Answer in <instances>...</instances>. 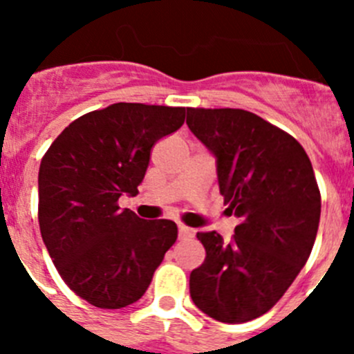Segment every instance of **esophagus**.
Listing matches in <instances>:
<instances>
[{
	"label": "esophagus",
	"instance_id": "esophagus-1",
	"mask_svg": "<svg viewBox=\"0 0 354 354\" xmlns=\"http://www.w3.org/2000/svg\"><path fill=\"white\" fill-rule=\"evenodd\" d=\"M195 236V230L186 225H179V239H192Z\"/></svg>",
	"mask_w": 354,
	"mask_h": 354
}]
</instances>
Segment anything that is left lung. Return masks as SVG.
Returning a JSON list of instances; mask_svg holds the SVG:
<instances>
[{
    "instance_id": "left-lung-1",
    "label": "left lung",
    "mask_w": 354,
    "mask_h": 354,
    "mask_svg": "<svg viewBox=\"0 0 354 354\" xmlns=\"http://www.w3.org/2000/svg\"><path fill=\"white\" fill-rule=\"evenodd\" d=\"M187 127L216 156L227 211L241 218L230 241L198 232L204 264L189 274L200 310L239 324L271 310L308 261L321 193L305 149L259 115L187 108Z\"/></svg>"
}]
</instances>
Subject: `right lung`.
<instances>
[{"label":"right lung","instance_id":"right-lung-1","mask_svg":"<svg viewBox=\"0 0 354 354\" xmlns=\"http://www.w3.org/2000/svg\"><path fill=\"white\" fill-rule=\"evenodd\" d=\"M186 108L117 102L71 122L39 170L44 245L68 289L99 308L138 301L177 239L170 220H142L118 198L134 196L150 150L184 124Z\"/></svg>","mask_w":354,"mask_h":354}]
</instances>
